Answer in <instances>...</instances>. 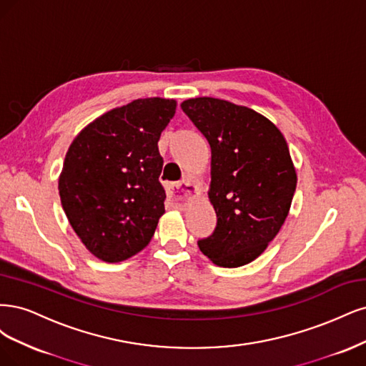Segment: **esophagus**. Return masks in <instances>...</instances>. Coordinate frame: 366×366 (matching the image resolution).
<instances>
[{"label": "esophagus", "mask_w": 366, "mask_h": 366, "mask_svg": "<svg viewBox=\"0 0 366 366\" xmlns=\"http://www.w3.org/2000/svg\"><path fill=\"white\" fill-rule=\"evenodd\" d=\"M197 192V188L194 184L188 182V181H182V182H176L172 187H169V193L170 197L173 199V202L182 205L184 202H187L194 193Z\"/></svg>", "instance_id": "obj_1"}]
</instances>
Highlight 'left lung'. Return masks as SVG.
Masks as SVG:
<instances>
[{"label": "left lung", "instance_id": "obj_1", "mask_svg": "<svg viewBox=\"0 0 366 366\" xmlns=\"http://www.w3.org/2000/svg\"><path fill=\"white\" fill-rule=\"evenodd\" d=\"M181 109L211 147L217 223L199 249L222 267L251 263L278 234L297 188L286 139L266 117L227 100L190 99Z\"/></svg>", "mask_w": 366, "mask_h": 366}]
</instances>
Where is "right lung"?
<instances>
[{"instance_id":"add662e5","label":"right lung","mask_w":366,"mask_h":366,"mask_svg":"<svg viewBox=\"0 0 366 366\" xmlns=\"http://www.w3.org/2000/svg\"><path fill=\"white\" fill-rule=\"evenodd\" d=\"M176 102L138 99L94 120L69 146L59 178L62 208L86 249L108 263L149 244L164 214L161 132Z\"/></svg>"}]
</instances>
